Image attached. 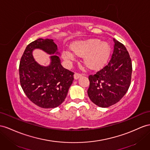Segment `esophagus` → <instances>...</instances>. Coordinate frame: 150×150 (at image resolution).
Masks as SVG:
<instances>
[{
	"instance_id": "34e87169",
	"label": "esophagus",
	"mask_w": 150,
	"mask_h": 150,
	"mask_svg": "<svg viewBox=\"0 0 150 150\" xmlns=\"http://www.w3.org/2000/svg\"><path fill=\"white\" fill-rule=\"evenodd\" d=\"M81 76H82V75L79 74V73H75V74H74V79H75V80H77V79H79Z\"/></svg>"
}]
</instances>
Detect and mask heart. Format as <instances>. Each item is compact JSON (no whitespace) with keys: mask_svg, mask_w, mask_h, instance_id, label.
Wrapping results in <instances>:
<instances>
[{"mask_svg":"<svg viewBox=\"0 0 150 150\" xmlns=\"http://www.w3.org/2000/svg\"><path fill=\"white\" fill-rule=\"evenodd\" d=\"M72 50H64L63 57L68 62L76 59V56H83V63L92 70L101 68L106 63L110 52L108 43L97 38L76 41L72 45Z\"/></svg>","mask_w":150,"mask_h":150,"instance_id":"heart-1","label":"heart"}]
</instances>
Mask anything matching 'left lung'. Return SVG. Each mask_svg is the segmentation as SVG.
Returning a JSON list of instances; mask_svg holds the SVG:
<instances>
[{"instance_id": "left-lung-1", "label": "left lung", "mask_w": 150, "mask_h": 150, "mask_svg": "<svg viewBox=\"0 0 150 150\" xmlns=\"http://www.w3.org/2000/svg\"><path fill=\"white\" fill-rule=\"evenodd\" d=\"M114 48L110 62L94 75H90L87 94L95 105L107 108L124 97L130 85L132 61L124 44L113 38Z\"/></svg>"}]
</instances>
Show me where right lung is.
<instances>
[{
	"label": "right lung",
	"instance_id": "obj_1",
	"mask_svg": "<svg viewBox=\"0 0 150 150\" xmlns=\"http://www.w3.org/2000/svg\"><path fill=\"white\" fill-rule=\"evenodd\" d=\"M39 48L51 54V63L44 67L33 58L34 49ZM57 45L52 39L38 38L26 47L20 63L21 86L26 96L42 108H54L66 98L74 80V74L63 67Z\"/></svg>",
	"mask_w": 150,
	"mask_h": 150
}]
</instances>
